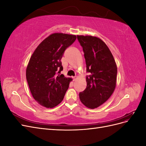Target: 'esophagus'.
Here are the masks:
<instances>
[{"instance_id": "esophagus-1", "label": "esophagus", "mask_w": 146, "mask_h": 146, "mask_svg": "<svg viewBox=\"0 0 146 146\" xmlns=\"http://www.w3.org/2000/svg\"><path fill=\"white\" fill-rule=\"evenodd\" d=\"M77 78V76H74V77H73V80H75Z\"/></svg>"}]
</instances>
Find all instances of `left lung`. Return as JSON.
I'll return each instance as SVG.
<instances>
[{
    "mask_svg": "<svg viewBox=\"0 0 146 146\" xmlns=\"http://www.w3.org/2000/svg\"><path fill=\"white\" fill-rule=\"evenodd\" d=\"M83 47L86 61V89L80 92L82 103L94 109L105 103L112 95L116 85L117 66L106 44L101 39L92 36L77 35Z\"/></svg>",
    "mask_w": 146,
    "mask_h": 146,
    "instance_id": "left-lung-1",
    "label": "left lung"
}]
</instances>
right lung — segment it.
Wrapping results in <instances>:
<instances>
[{"instance_id":"1","label":"right lung","mask_w":146,"mask_h":146,"mask_svg":"<svg viewBox=\"0 0 146 146\" xmlns=\"http://www.w3.org/2000/svg\"><path fill=\"white\" fill-rule=\"evenodd\" d=\"M74 35L51 34L39 44L31 56L26 69V78L35 100L46 108H54L63 100L70 78L63 74L61 60L64 50L76 41Z\"/></svg>"}]
</instances>
